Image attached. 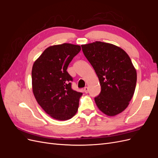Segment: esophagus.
Listing matches in <instances>:
<instances>
[{
  "mask_svg": "<svg viewBox=\"0 0 158 158\" xmlns=\"http://www.w3.org/2000/svg\"><path fill=\"white\" fill-rule=\"evenodd\" d=\"M88 90H89V89H88V87H85V88H84V93H85V94H87V93L88 92Z\"/></svg>",
  "mask_w": 158,
  "mask_h": 158,
  "instance_id": "1",
  "label": "esophagus"
}]
</instances>
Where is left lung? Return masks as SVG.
Returning <instances> with one entry per match:
<instances>
[{
	"label": "left lung",
	"instance_id": "8db88e82",
	"mask_svg": "<svg viewBox=\"0 0 158 158\" xmlns=\"http://www.w3.org/2000/svg\"><path fill=\"white\" fill-rule=\"evenodd\" d=\"M81 46L101 85V92L94 98L98 107L108 116L121 113L128 107L136 84V70L131 58L120 47L107 43Z\"/></svg>",
	"mask_w": 158,
	"mask_h": 158
}]
</instances>
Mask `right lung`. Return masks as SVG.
Listing matches in <instances>:
<instances>
[{
	"label": "right lung",
	"mask_w": 158,
	"mask_h": 158,
	"mask_svg": "<svg viewBox=\"0 0 158 158\" xmlns=\"http://www.w3.org/2000/svg\"><path fill=\"white\" fill-rule=\"evenodd\" d=\"M80 50V45L70 44L50 46L33 63V95L41 108L56 120H68L78 111L82 93L72 89L73 78L66 70Z\"/></svg>",
	"instance_id": "add662e5"
}]
</instances>
